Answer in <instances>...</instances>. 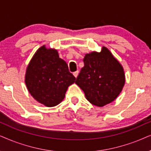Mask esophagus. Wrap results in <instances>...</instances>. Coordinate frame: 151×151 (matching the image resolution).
<instances>
[{
  "label": "esophagus",
  "instance_id": "1",
  "mask_svg": "<svg viewBox=\"0 0 151 151\" xmlns=\"http://www.w3.org/2000/svg\"><path fill=\"white\" fill-rule=\"evenodd\" d=\"M78 74H79V71H76V72H73V75L74 76V77H75L76 78L77 77V76H78Z\"/></svg>",
  "mask_w": 151,
  "mask_h": 151
}]
</instances>
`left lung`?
Returning <instances> with one entry per match:
<instances>
[{"label":"left lung","mask_w":151,"mask_h":151,"mask_svg":"<svg viewBox=\"0 0 151 151\" xmlns=\"http://www.w3.org/2000/svg\"><path fill=\"white\" fill-rule=\"evenodd\" d=\"M84 66L75 83L85 93L90 103L99 107L111 103L119 96L125 84L123 67L109 50L86 54Z\"/></svg>","instance_id":"8db88e82"}]
</instances>
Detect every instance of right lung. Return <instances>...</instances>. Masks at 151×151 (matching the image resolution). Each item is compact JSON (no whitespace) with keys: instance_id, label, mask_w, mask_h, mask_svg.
<instances>
[{"instance_id":"obj_1","label":"right lung","mask_w":151,"mask_h":151,"mask_svg":"<svg viewBox=\"0 0 151 151\" xmlns=\"http://www.w3.org/2000/svg\"><path fill=\"white\" fill-rule=\"evenodd\" d=\"M76 78L66 62L59 58L57 50L39 48L26 70L25 82L31 95L38 102L53 107L63 101L68 88Z\"/></svg>"}]
</instances>
